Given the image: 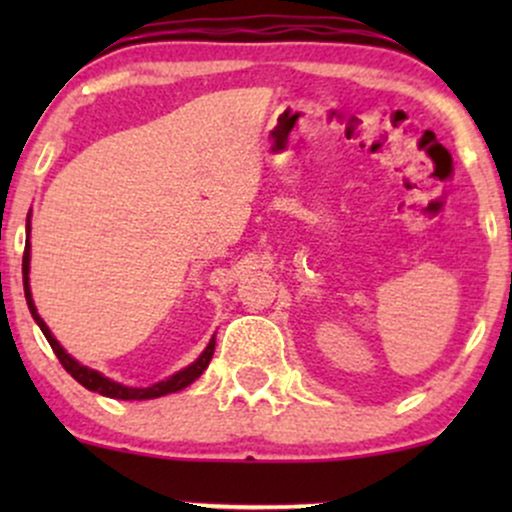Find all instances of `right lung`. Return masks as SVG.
Instances as JSON below:
<instances>
[{"instance_id": "right-lung-1", "label": "right lung", "mask_w": 512, "mask_h": 512, "mask_svg": "<svg viewBox=\"0 0 512 512\" xmlns=\"http://www.w3.org/2000/svg\"><path fill=\"white\" fill-rule=\"evenodd\" d=\"M26 231H31V214H28V223H26ZM28 272H31V245L26 243V250H23V293H26V303H28V310H31L33 320L38 322V327L43 330L45 339H48L52 351H55V356L60 358V363L67 370L69 375L76 380V383H81L86 387V390L91 392H98V395L103 397H113V399H154V397H163V395H170V392H178V390H185L187 385H192L199 375L204 373L209 366L211 356H214V337H211V342L207 349L199 354V358L195 363H190L187 368L178 370L175 375H170L168 380H161V383L151 385V387H127V385H120L115 383V380L105 378V375L98 373V370L93 368H86L81 366L76 358H72L67 354V351L62 349L60 342H57L55 337H52V332L48 330V325L43 322V317L38 315V310H35V303H33V296H31V284H28Z\"/></svg>"}]
</instances>
